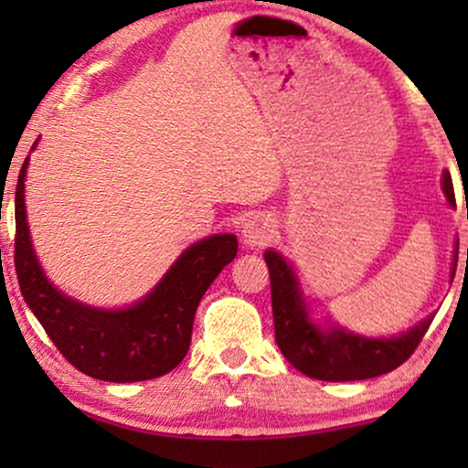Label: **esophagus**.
<instances>
[{
  "mask_svg": "<svg viewBox=\"0 0 468 468\" xmlns=\"http://www.w3.org/2000/svg\"><path fill=\"white\" fill-rule=\"evenodd\" d=\"M275 219L268 216V213H257V216H252L244 224V230H241L244 244L249 249H261V246H266L268 241L275 238Z\"/></svg>",
  "mask_w": 468,
  "mask_h": 468,
  "instance_id": "obj_1",
  "label": "esophagus"
}]
</instances>
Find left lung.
<instances>
[{
  "label": "left lung",
  "mask_w": 468,
  "mask_h": 468,
  "mask_svg": "<svg viewBox=\"0 0 468 468\" xmlns=\"http://www.w3.org/2000/svg\"><path fill=\"white\" fill-rule=\"evenodd\" d=\"M442 193L451 207H455V193L451 174H442ZM264 260L271 271L272 319H275V341L286 361L294 369L316 380L346 383V380H365L388 374L411 356L424 332L431 325V313L427 319L402 332L399 336H365L346 327L313 319L310 305L303 297L297 271L282 252L268 249ZM458 264V244L453 249V268L451 282Z\"/></svg>",
  "instance_id": "1"
}]
</instances>
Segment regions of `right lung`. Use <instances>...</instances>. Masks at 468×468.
Wrapping results in <instances>:
<instances>
[{"label": "right lung", "instance_id": "add662e5", "mask_svg": "<svg viewBox=\"0 0 468 468\" xmlns=\"http://www.w3.org/2000/svg\"><path fill=\"white\" fill-rule=\"evenodd\" d=\"M39 141H35L30 152ZM24 160L15 191V271L26 303L57 350L79 372L107 383L158 378L178 367L191 346L193 316L208 286L238 255L233 233L208 235L182 250L155 286L125 308H96L61 292L32 249L26 218Z\"/></svg>", "mask_w": 468, "mask_h": 468}]
</instances>
